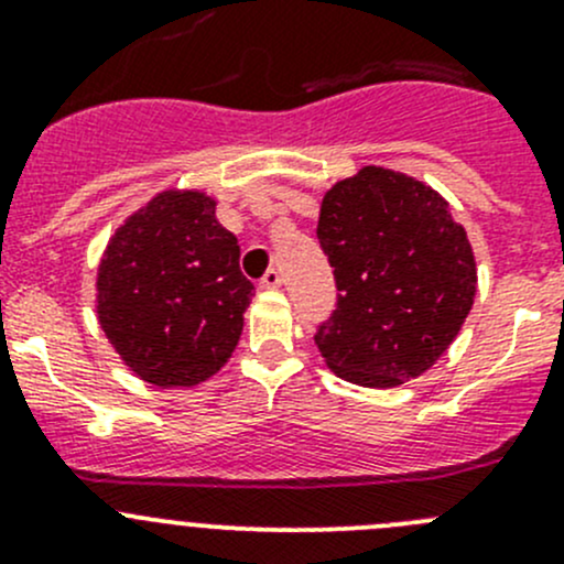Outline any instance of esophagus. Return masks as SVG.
<instances>
[{
    "instance_id": "34e87169",
    "label": "esophagus",
    "mask_w": 564,
    "mask_h": 564,
    "mask_svg": "<svg viewBox=\"0 0 564 564\" xmlns=\"http://www.w3.org/2000/svg\"><path fill=\"white\" fill-rule=\"evenodd\" d=\"M281 283H283V278H281V272L275 270V267H272V270H267L264 278H261V286H264V289H278Z\"/></svg>"
}]
</instances>
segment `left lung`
Listing matches in <instances>:
<instances>
[{"label": "left lung", "mask_w": 564, "mask_h": 564, "mask_svg": "<svg viewBox=\"0 0 564 564\" xmlns=\"http://www.w3.org/2000/svg\"><path fill=\"white\" fill-rule=\"evenodd\" d=\"M316 237L340 292L314 335L329 371L362 388L429 371L477 292L475 253L451 204L414 176L366 166L324 193Z\"/></svg>", "instance_id": "8db88e82"}]
</instances>
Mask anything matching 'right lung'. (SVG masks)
<instances>
[{"instance_id": "right-lung-1", "label": "right lung", "mask_w": 564, "mask_h": 564, "mask_svg": "<svg viewBox=\"0 0 564 564\" xmlns=\"http://www.w3.org/2000/svg\"><path fill=\"white\" fill-rule=\"evenodd\" d=\"M202 191H163L108 240L98 322L124 366L155 388H193L226 366L253 283Z\"/></svg>"}]
</instances>
